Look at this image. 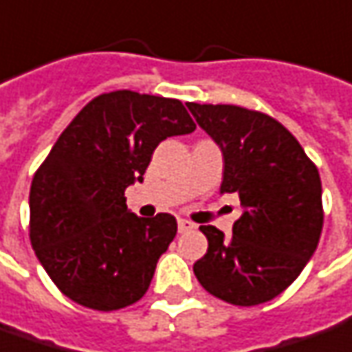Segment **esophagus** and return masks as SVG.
Here are the masks:
<instances>
[{
  "mask_svg": "<svg viewBox=\"0 0 352 352\" xmlns=\"http://www.w3.org/2000/svg\"><path fill=\"white\" fill-rule=\"evenodd\" d=\"M177 228H179V234H185L188 230H192L195 224L192 222H188V220H183V218H179V222H177Z\"/></svg>",
  "mask_w": 352,
  "mask_h": 352,
  "instance_id": "esophagus-1",
  "label": "esophagus"
}]
</instances>
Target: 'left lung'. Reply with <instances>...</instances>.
Instances as JSON below:
<instances>
[{
  "mask_svg": "<svg viewBox=\"0 0 352 352\" xmlns=\"http://www.w3.org/2000/svg\"><path fill=\"white\" fill-rule=\"evenodd\" d=\"M187 107L222 150L220 192H236L243 206L230 239L214 226H200L208 249L192 271L206 292L228 304L269 302L296 280L318 248V167L273 116L236 104Z\"/></svg>",
  "mask_w": 352,
  "mask_h": 352,
  "instance_id": "1",
  "label": "left lung"
}]
</instances>
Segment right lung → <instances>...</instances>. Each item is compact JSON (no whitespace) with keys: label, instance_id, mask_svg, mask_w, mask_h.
Here are the masks:
<instances>
[{"label":"right lung","instance_id":"add662e5","mask_svg":"<svg viewBox=\"0 0 352 352\" xmlns=\"http://www.w3.org/2000/svg\"><path fill=\"white\" fill-rule=\"evenodd\" d=\"M195 128L181 101L120 89L95 97L60 134L32 177L29 228L64 296L113 311L146 294L177 220L138 218L124 190L144 181L162 140Z\"/></svg>","mask_w":352,"mask_h":352}]
</instances>
